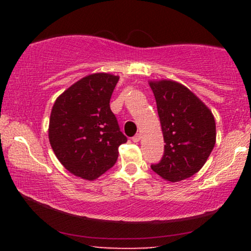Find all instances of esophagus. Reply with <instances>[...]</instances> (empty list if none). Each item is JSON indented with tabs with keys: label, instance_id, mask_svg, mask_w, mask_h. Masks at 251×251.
<instances>
[{
	"label": "esophagus",
	"instance_id": "esophagus-1",
	"mask_svg": "<svg viewBox=\"0 0 251 251\" xmlns=\"http://www.w3.org/2000/svg\"><path fill=\"white\" fill-rule=\"evenodd\" d=\"M140 138H142V136H140V133H136V135L132 137V142H133V143H138L139 140H140Z\"/></svg>",
	"mask_w": 251,
	"mask_h": 251
}]
</instances>
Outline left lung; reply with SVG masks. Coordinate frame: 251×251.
Wrapping results in <instances>:
<instances>
[{
	"label": "left lung",
	"mask_w": 251,
	"mask_h": 251,
	"mask_svg": "<svg viewBox=\"0 0 251 251\" xmlns=\"http://www.w3.org/2000/svg\"><path fill=\"white\" fill-rule=\"evenodd\" d=\"M162 128L164 152L151 168L163 179L179 181L203 167L216 143V125L207 106L174 81L151 82Z\"/></svg>",
	"instance_id": "1"
}]
</instances>
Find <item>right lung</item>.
Wrapping results in <instances>:
<instances>
[{"label": "right lung", "instance_id": "right-lung-1", "mask_svg": "<svg viewBox=\"0 0 251 251\" xmlns=\"http://www.w3.org/2000/svg\"><path fill=\"white\" fill-rule=\"evenodd\" d=\"M119 76L97 73L63 92L50 115L49 140L57 159L75 176L94 180L114 166L126 142L109 107Z\"/></svg>", "mask_w": 251, "mask_h": 251}]
</instances>
